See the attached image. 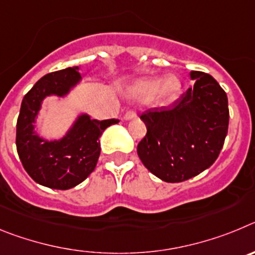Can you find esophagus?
<instances>
[{
	"instance_id": "34e87169",
	"label": "esophagus",
	"mask_w": 255,
	"mask_h": 255,
	"mask_svg": "<svg viewBox=\"0 0 255 255\" xmlns=\"http://www.w3.org/2000/svg\"><path fill=\"white\" fill-rule=\"evenodd\" d=\"M136 117V112L132 111V110H130V111H128L125 114V116H124V119L125 120H131V119H135Z\"/></svg>"
}]
</instances>
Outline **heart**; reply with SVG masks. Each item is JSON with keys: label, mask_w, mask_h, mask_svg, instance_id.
Returning a JSON list of instances; mask_svg holds the SVG:
<instances>
[{"label": "heart", "mask_w": 255, "mask_h": 255, "mask_svg": "<svg viewBox=\"0 0 255 255\" xmlns=\"http://www.w3.org/2000/svg\"><path fill=\"white\" fill-rule=\"evenodd\" d=\"M181 93V83L176 76L162 79H144L129 88V97L138 102H148L157 94V101L161 106H168L176 102Z\"/></svg>", "instance_id": "1"}]
</instances>
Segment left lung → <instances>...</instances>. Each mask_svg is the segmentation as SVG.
I'll return each instance as SVG.
<instances>
[{
	"mask_svg": "<svg viewBox=\"0 0 255 255\" xmlns=\"http://www.w3.org/2000/svg\"><path fill=\"white\" fill-rule=\"evenodd\" d=\"M194 87L170 107L152 108L140 116L147 134L138 155L153 175L166 182L197 176L215 163L229 129V102L211 75L191 71Z\"/></svg>",
	"mask_w": 255,
	"mask_h": 255,
	"instance_id": "obj_1",
	"label": "left lung"
}]
</instances>
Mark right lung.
<instances>
[{
    "instance_id": "add662e5",
    "label": "right lung",
    "mask_w": 255,
    "mask_h": 255,
    "mask_svg": "<svg viewBox=\"0 0 255 255\" xmlns=\"http://www.w3.org/2000/svg\"><path fill=\"white\" fill-rule=\"evenodd\" d=\"M80 80L78 66L49 73L22 98L16 124L17 154L29 176L47 188L67 190L84 181L100 158L101 135L119 121L92 120L91 116L82 114L58 140L39 136L34 124L44 98L67 96Z\"/></svg>"
}]
</instances>
